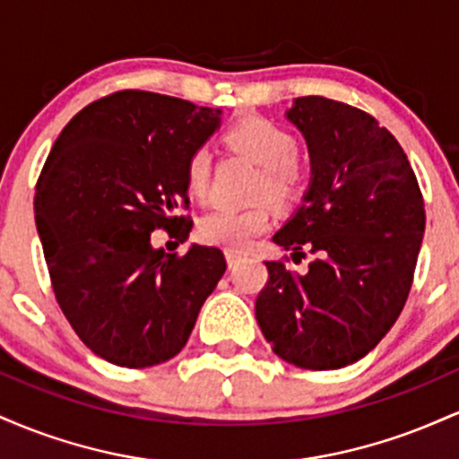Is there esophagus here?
Returning a JSON list of instances; mask_svg holds the SVG:
<instances>
[{
  "instance_id": "1",
  "label": "esophagus",
  "mask_w": 459,
  "mask_h": 459,
  "mask_svg": "<svg viewBox=\"0 0 459 459\" xmlns=\"http://www.w3.org/2000/svg\"><path fill=\"white\" fill-rule=\"evenodd\" d=\"M224 255H226V263H229V267H235L237 263L244 259V255H241V252H235V250H226Z\"/></svg>"
}]
</instances>
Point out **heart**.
Listing matches in <instances>:
<instances>
[{
	"label": "heart",
	"mask_w": 459,
	"mask_h": 459,
	"mask_svg": "<svg viewBox=\"0 0 459 459\" xmlns=\"http://www.w3.org/2000/svg\"><path fill=\"white\" fill-rule=\"evenodd\" d=\"M224 142L237 152H244L259 163L255 198H272L278 207H291L308 192L313 170L298 152V138L287 127L267 116H241L224 131ZM213 157L207 146L189 152L186 161V186L189 194L204 198L212 186ZM273 222L272 204L256 203L252 207H215L200 218L198 237L209 246L226 250H246L255 237Z\"/></svg>",
	"instance_id": "b5f03b06"
}]
</instances>
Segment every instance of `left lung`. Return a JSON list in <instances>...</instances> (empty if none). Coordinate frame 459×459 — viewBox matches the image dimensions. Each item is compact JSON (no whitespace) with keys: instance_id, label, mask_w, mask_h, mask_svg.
<instances>
[{"instance_id":"1","label":"left lung","mask_w":459,"mask_h":459,"mask_svg":"<svg viewBox=\"0 0 459 459\" xmlns=\"http://www.w3.org/2000/svg\"><path fill=\"white\" fill-rule=\"evenodd\" d=\"M287 116L308 142L313 183L273 241L310 263L298 273L289 256L265 261L255 313L273 354L328 371L367 356L402 315L425 203L403 149L373 116L325 97H299Z\"/></svg>"}]
</instances>
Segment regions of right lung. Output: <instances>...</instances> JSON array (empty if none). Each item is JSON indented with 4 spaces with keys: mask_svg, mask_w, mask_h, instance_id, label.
Segmentation results:
<instances>
[{
    "mask_svg": "<svg viewBox=\"0 0 459 459\" xmlns=\"http://www.w3.org/2000/svg\"><path fill=\"white\" fill-rule=\"evenodd\" d=\"M220 109L146 91H118L77 112L36 183V229L62 313L88 350L116 367L170 360L226 270L222 250L151 246L187 239L186 161Z\"/></svg>",
    "mask_w": 459,
    "mask_h": 459,
    "instance_id": "obj_1",
    "label": "right lung"
}]
</instances>
